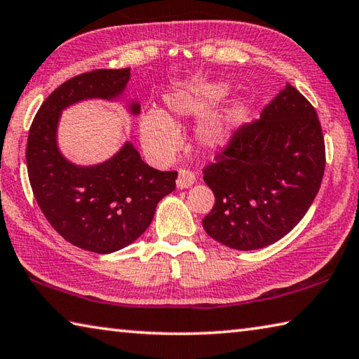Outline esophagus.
I'll list each match as a JSON object with an SVG mask.
<instances>
[{
	"mask_svg": "<svg viewBox=\"0 0 359 359\" xmlns=\"http://www.w3.org/2000/svg\"><path fill=\"white\" fill-rule=\"evenodd\" d=\"M175 184H177V188H180V190L191 187L194 184V174L191 171H188V169H180Z\"/></svg>",
	"mask_w": 359,
	"mask_h": 359,
	"instance_id": "1",
	"label": "esophagus"
}]
</instances>
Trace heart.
Listing matches in <instances>:
<instances>
[{
  "instance_id": "1",
  "label": "heart",
  "mask_w": 359,
  "mask_h": 359,
  "mask_svg": "<svg viewBox=\"0 0 359 359\" xmlns=\"http://www.w3.org/2000/svg\"><path fill=\"white\" fill-rule=\"evenodd\" d=\"M226 93L228 85L222 82L180 83L169 90L165 95L168 114L150 109L142 114L139 121V135L145 151L156 160H171L180 147V135L174 118L201 117ZM242 114L244 104L241 101H231L220 111L205 117L196 130L198 144L209 150L224 147L233 137Z\"/></svg>"
}]
</instances>
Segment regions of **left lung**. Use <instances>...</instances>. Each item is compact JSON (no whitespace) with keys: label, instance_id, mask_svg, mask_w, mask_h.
I'll return each mask as SVG.
<instances>
[{"label":"left lung","instance_id":"obj_1","mask_svg":"<svg viewBox=\"0 0 359 359\" xmlns=\"http://www.w3.org/2000/svg\"><path fill=\"white\" fill-rule=\"evenodd\" d=\"M325 172V139L313 106L287 83L242 125L204 169L215 204L203 226L234 250H257L288 234L311 208Z\"/></svg>","mask_w":359,"mask_h":359}]
</instances>
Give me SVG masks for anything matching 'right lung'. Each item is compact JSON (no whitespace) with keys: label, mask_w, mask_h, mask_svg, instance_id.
Segmentation results:
<instances>
[{"label":"right lung","mask_w":359,"mask_h":359,"mask_svg":"<svg viewBox=\"0 0 359 359\" xmlns=\"http://www.w3.org/2000/svg\"><path fill=\"white\" fill-rule=\"evenodd\" d=\"M130 77L123 68L69 79L42 102L28 133V179L42 214L72 245L101 255L133 244L149 228L156 204L174 191L177 172L149 166L130 141L98 165H76L58 147V121L79 101H117ZM128 111L137 115L141 104L131 101Z\"/></svg>","instance_id":"add662e5"}]
</instances>
